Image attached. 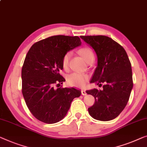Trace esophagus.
Returning <instances> with one entry per match:
<instances>
[{
  "mask_svg": "<svg viewBox=\"0 0 147 147\" xmlns=\"http://www.w3.org/2000/svg\"><path fill=\"white\" fill-rule=\"evenodd\" d=\"M82 95H87V93H86V90H84V89H82Z\"/></svg>",
  "mask_w": 147,
  "mask_h": 147,
  "instance_id": "1",
  "label": "esophagus"
}]
</instances>
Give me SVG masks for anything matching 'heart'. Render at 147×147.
<instances>
[{"instance_id": "b5f03b06", "label": "heart", "mask_w": 147, "mask_h": 147, "mask_svg": "<svg viewBox=\"0 0 147 147\" xmlns=\"http://www.w3.org/2000/svg\"><path fill=\"white\" fill-rule=\"evenodd\" d=\"M79 54L81 55L84 59L88 63H89L94 59V54L91 48L89 47H84L80 49L78 51ZM71 52H67L63 56L61 64L64 69H67L69 66V61ZM89 80V76L88 74L79 73V72H74L69 74L67 78V82L71 86L76 87V88H84L86 86L87 82Z\"/></svg>"}]
</instances>
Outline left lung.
Segmentation results:
<instances>
[{
    "instance_id": "8db88e82",
    "label": "left lung",
    "mask_w": 147,
    "mask_h": 147,
    "mask_svg": "<svg viewBox=\"0 0 147 147\" xmlns=\"http://www.w3.org/2000/svg\"><path fill=\"white\" fill-rule=\"evenodd\" d=\"M97 54V66L91 83L103 89L87 91L95 97L88 108L95 119L107 121L119 115L127 105L133 86L131 64L126 51L119 44L105 36H81Z\"/></svg>"
}]
</instances>
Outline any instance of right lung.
I'll list each match as a JSON object with an SVG mask.
<instances>
[{
	"label": "right lung",
	"instance_id": "obj_1",
	"mask_svg": "<svg viewBox=\"0 0 147 147\" xmlns=\"http://www.w3.org/2000/svg\"><path fill=\"white\" fill-rule=\"evenodd\" d=\"M78 36H53L34 44L22 68V92L28 108L42 122L52 124L66 115L71 101L80 96L74 88L55 89L65 80L59 74L63 56L81 45Z\"/></svg>",
	"mask_w": 147,
	"mask_h": 147
}]
</instances>
